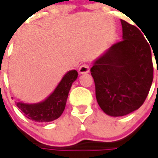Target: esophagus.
<instances>
[{"mask_svg":"<svg viewBox=\"0 0 158 158\" xmlns=\"http://www.w3.org/2000/svg\"><path fill=\"white\" fill-rule=\"evenodd\" d=\"M90 72V68L88 64H82L79 68V74H84V73H88Z\"/></svg>","mask_w":158,"mask_h":158,"instance_id":"34e87169","label":"esophagus"}]
</instances>
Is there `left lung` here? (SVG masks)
Listing matches in <instances>:
<instances>
[{"mask_svg": "<svg viewBox=\"0 0 158 158\" xmlns=\"http://www.w3.org/2000/svg\"><path fill=\"white\" fill-rule=\"evenodd\" d=\"M121 22L122 41L102 53L90 68L98 105L114 117L138 110L153 80L150 44L136 26Z\"/></svg>", "mask_w": 158, "mask_h": 158, "instance_id": "left-lung-1", "label": "left lung"}]
</instances>
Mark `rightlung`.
<instances>
[{
    "label": "right lung",
    "mask_w": 158,
    "mask_h": 158,
    "mask_svg": "<svg viewBox=\"0 0 158 158\" xmlns=\"http://www.w3.org/2000/svg\"><path fill=\"white\" fill-rule=\"evenodd\" d=\"M78 78L76 70L68 71L51 94L42 102L25 103L16 102L18 108L25 117L37 122H49L58 119L63 113L68 93L73 83Z\"/></svg>",
    "instance_id": "right-lung-1"
}]
</instances>
